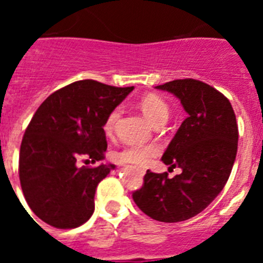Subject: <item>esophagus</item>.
I'll return each instance as SVG.
<instances>
[{
  "mask_svg": "<svg viewBox=\"0 0 263 263\" xmlns=\"http://www.w3.org/2000/svg\"><path fill=\"white\" fill-rule=\"evenodd\" d=\"M142 175H143V173H142Z\"/></svg>",
  "mask_w": 263,
  "mask_h": 263,
  "instance_id": "1",
  "label": "esophagus"
}]
</instances>
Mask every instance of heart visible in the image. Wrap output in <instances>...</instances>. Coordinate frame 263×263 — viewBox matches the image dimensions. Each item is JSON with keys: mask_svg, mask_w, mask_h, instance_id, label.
<instances>
[{"mask_svg": "<svg viewBox=\"0 0 263 263\" xmlns=\"http://www.w3.org/2000/svg\"><path fill=\"white\" fill-rule=\"evenodd\" d=\"M139 108L143 111L150 122L154 126H162L168 120L170 105L163 97L158 95H146L139 100ZM122 108L116 106L109 111L104 122L105 133H111L115 130L118 118L121 117ZM159 154V147L154 145L148 146H127L121 152L116 153L115 159L118 163L130 164L134 167H145L152 162L153 158Z\"/></svg>", "mask_w": 263, "mask_h": 263, "instance_id": "obj_1", "label": "heart"}]
</instances>
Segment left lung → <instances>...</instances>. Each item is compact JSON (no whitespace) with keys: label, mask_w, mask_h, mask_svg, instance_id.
Here are the masks:
<instances>
[{"label":"left lung","mask_w":263,"mask_h":263,"mask_svg":"<svg viewBox=\"0 0 263 263\" xmlns=\"http://www.w3.org/2000/svg\"><path fill=\"white\" fill-rule=\"evenodd\" d=\"M155 88L175 95L188 113L162 157L182 173L170 179L147 170L133 200L158 221H184L205 210L229 179L238 145L236 115L221 92L200 80L179 79Z\"/></svg>","instance_id":"1"}]
</instances>
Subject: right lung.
I'll list each match as a JSON object with an SVG mask.
<instances>
[{
  "mask_svg": "<svg viewBox=\"0 0 263 263\" xmlns=\"http://www.w3.org/2000/svg\"><path fill=\"white\" fill-rule=\"evenodd\" d=\"M133 89L79 80L36 109L21 143L18 171L27 204L46 224L72 229L89 220L97 184L115 164L80 167L79 160L105 158L106 116Z\"/></svg>",
  "mask_w": 263,
  "mask_h": 263,
  "instance_id": "right-lung-1",
  "label": "right lung"
}]
</instances>
